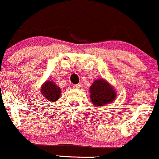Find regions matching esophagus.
<instances>
[{
  "label": "esophagus",
  "mask_w": 159,
  "mask_h": 159,
  "mask_svg": "<svg viewBox=\"0 0 159 159\" xmlns=\"http://www.w3.org/2000/svg\"><path fill=\"white\" fill-rule=\"evenodd\" d=\"M73 87L75 88H80L81 87V84H74Z\"/></svg>",
  "instance_id": "1"
}]
</instances>
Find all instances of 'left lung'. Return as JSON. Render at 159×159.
<instances>
[{"mask_svg": "<svg viewBox=\"0 0 159 159\" xmlns=\"http://www.w3.org/2000/svg\"><path fill=\"white\" fill-rule=\"evenodd\" d=\"M90 99L96 106H102L112 102L116 98V93L112 86L103 79L96 80L90 88Z\"/></svg>", "mask_w": 159, "mask_h": 159, "instance_id": "obj_1", "label": "left lung"}]
</instances>
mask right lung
Segmentation results:
<instances>
[{
	"label": "right lung",
	"instance_id": "1",
	"mask_svg": "<svg viewBox=\"0 0 159 159\" xmlns=\"http://www.w3.org/2000/svg\"><path fill=\"white\" fill-rule=\"evenodd\" d=\"M41 92L48 101L55 102L60 98L61 91L54 82L46 81L42 87Z\"/></svg>",
	"mask_w": 159,
	"mask_h": 159
}]
</instances>
